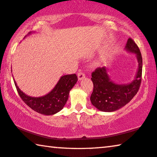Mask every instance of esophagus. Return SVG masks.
Instances as JSON below:
<instances>
[{"mask_svg":"<svg viewBox=\"0 0 157 157\" xmlns=\"http://www.w3.org/2000/svg\"><path fill=\"white\" fill-rule=\"evenodd\" d=\"M77 76H78V80H82V79H83V78H85L86 75H85V74L83 73V72L80 71L78 72V74H77Z\"/></svg>","mask_w":157,"mask_h":157,"instance_id":"1","label":"esophagus"}]
</instances>
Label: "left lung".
<instances>
[{"label": "left lung", "mask_w": 157, "mask_h": 157, "mask_svg": "<svg viewBox=\"0 0 157 157\" xmlns=\"http://www.w3.org/2000/svg\"><path fill=\"white\" fill-rule=\"evenodd\" d=\"M125 48L137 54L138 71L135 80L129 84L118 85L110 80L105 68L98 67L91 74L94 90L90 101L95 108L104 112H113L128 104L140 89L142 74V57L140 50L132 38L129 37Z\"/></svg>", "instance_id": "left-lung-1"}]
</instances>
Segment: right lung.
<instances>
[{"instance_id":"1","label":"right lung","mask_w":157,"mask_h":157,"mask_svg":"<svg viewBox=\"0 0 157 157\" xmlns=\"http://www.w3.org/2000/svg\"><path fill=\"white\" fill-rule=\"evenodd\" d=\"M29 32L28 33L30 34ZM78 80L76 74L63 76L54 89L42 97H31L22 93L15 81V85L20 97L33 110L42 115H51L58 113L63 108L69 98V91Z\"/></svg>"}]
</instances>
